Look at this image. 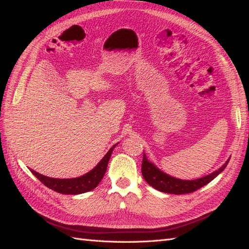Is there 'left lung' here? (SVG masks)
Listing matches in <instances>:
<instances>
[{"label": "left lung", "instance_id": "left-lung-1", "mask_svg": "<svg viewBox=\"0 0 249 249\" xmlns=\"http://www.w3.org/2000/svg\"><path fill=\"white\" fill-rule=\"evenodd\" d=\"M230 160V157L217 170L214 172L204 176L202 178H196V179H182L169 176L166 172L161 171L154 162L150 161L147 160L145 153H143V160H142V166L141 171L142 176H143L145 182L151 185L152 187L160 190L161 193L166 194H173V195H183V194H189L193 193L195 190L201 188L204 185L210 183L211 181L220 174L225 170V168L228 165Z\"/></svg>", "mask_w": 249, "mask_h": 249}]
</instances>
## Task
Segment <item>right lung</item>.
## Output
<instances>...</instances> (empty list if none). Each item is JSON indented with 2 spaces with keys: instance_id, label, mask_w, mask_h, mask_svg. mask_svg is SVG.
Segmentation results:
<instances>
[{
  "instance_id": "right-lung-1",
  "label": "right lung",
  "mask_w": 249,
  "mask_h": 249,
  "mask_svg": "<svg viewBox=\"0 0 249 249\" xmlns=\"http://www.w3.org/2000/svg\"><path fill=\"white\" fill-rule=\"evenodd\" d=\"M118 144L119 143H115L112 147H110V150L107 152V154L102 158V160H100L91 171L83 174L81 177L71 178H54L39 174L38 172L34 171L33 169H30V171L33 173L45 186L54 190L56 193L64 195H79L91 192V190L97 187V185L104 178L106 170H107V166L111 154H112L114 147Z\"/></svg>"
}]
</instances>
